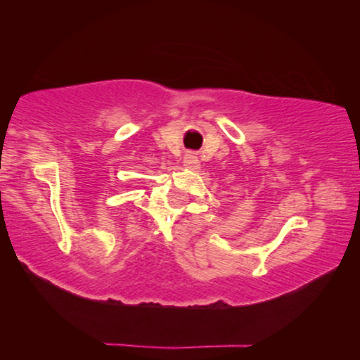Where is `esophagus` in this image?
<instances>
[{
	"label": "esophagus",
	"instance_id": "esophagus-1",
	"mask_svg": "<svg viewBox=\"0 0 360 360\" xmlns=\"http://www.w3.org/2000/svg\"><path fill=\"white\" fill-rule=\"evenodd\" d=\"M183 164H184V167L193 169V171L200 169V160H198L193 154H186L184 159H183Z\"/></svg>",
	"mask_w": 360,
	"mask_h": 360
}]
</instances>
